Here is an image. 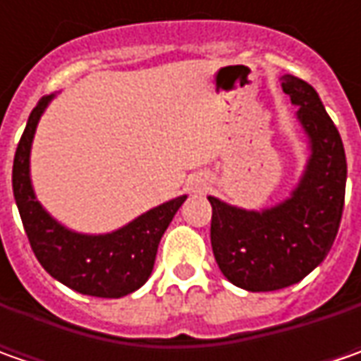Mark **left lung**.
I'll return each mask as SVG.
<instances>
[{
    "label": "left lung",
    "mask_w": 361,
    "mask_h": 361,
    "mask_svg": "<svg viewBox=\"0 0 361 361\" xmlns=\"http://www.w3.org/2000/svg\"><path fill=\"white\" fill-rule=\"evenodd\" d=\"M281 88L299 106L298 118L312 145L291 199L257 213L209 197L216 265L247 291L283 289L310 275L329 253L343 213L348 164L340 132L305 80L285 74Z\"/></svg>",
    "instance_id": "1"
}]
</instances>
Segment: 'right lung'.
<instances>
[{"mask_svg":"<svg viewBox=\"0 0 361 361\" xmlns=\"http://www.w3.org/2000/svg\"><path fill=\"white\" fill-rule=\"evenodd\" d=\"M51 98L44 96L35 104L13 157L11 185L23 229L39 265L54 279L92 298H124L150 277L160 237L187 197L164 202L108 235H80L56 223L35 201L30 180L35 126Z\"/></svg>","mask_w":361,"mask_h":361,"instance_id":"right-lung-1","label":"right lung"}]
</instances>
